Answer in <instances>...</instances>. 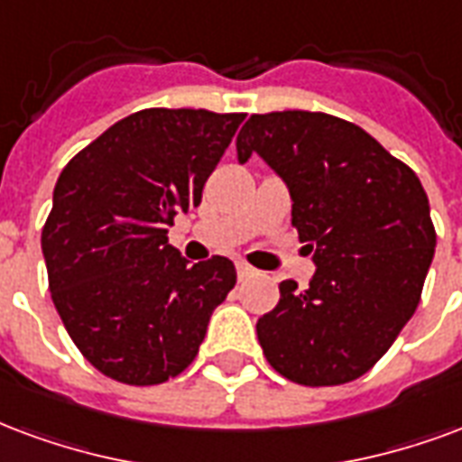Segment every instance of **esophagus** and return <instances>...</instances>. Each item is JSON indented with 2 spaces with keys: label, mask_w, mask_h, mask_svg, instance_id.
<instances>
[{
  "label": "esophagus",
  "mask_w": 462,
  "mask_h": 462,
  "mask_svg": "<svg viewBox=\"0 0 462 462\" xmlns=\"http://www.w3.org/2000/svg\"><path fill=\"white\" fill-rule=\"evenodd\" d=\"M257 274V269L254 266H249L247 262H237V276L240 279H249V276H254Z\"/></svg>",
  "instance_id": "obj_1"
}]
</instances>
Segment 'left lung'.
<instances>
[{
	"mask_svg": "<svg viewBox=\"0 0 462 462\" xmlns=\"http://www.w3.org/2000/svg\"><path fill=\"white\" fill-rule=\"evenodd\" d=\"M259 153L291 193V225L309 242V289L286 279L259 318L266 362L303 387L362 377L421 300L436 249L429 198L404 162L353 122L326 112L252 115L237 134L245 163Z\"/></svg>",
	"mask_w": 462,
	"mask_h": 462,
	"instance_id": "8db88e82",
	"label": "left lung"
}]
</instances>
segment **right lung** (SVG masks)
I'll return each instance as SVG.
<instances>
[{
  "instance_id": "1",
  "label": "right lung",
  "mask_w": 462,
  "mask_h": 462,
  "mask_svg": "<svg viewBox=\"0 0 462 462\" xmlns=\"http://www.w3.org/2000/svg\"><path fill=\"white\" fill-rule=\"evenodd\" d=\"M242 112L139 109L68 162L41 232L51 299L105 377L152 387L196 360L237 282L227 257L188 264L169 225L200 205Z\"/></svg>"
}]
</instances>
